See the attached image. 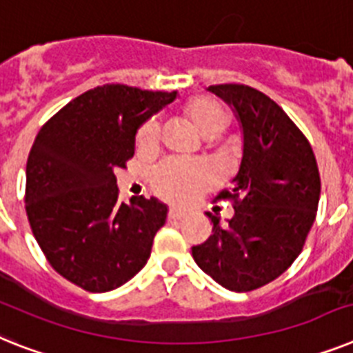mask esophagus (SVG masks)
I'll list each match as a JSON object with an SVG mask.
<instances>
[{"instance_id": "34e87169", "label": "esophagus", "mask_w": 353, "mask_h": 353, "mask_svg": "<svg viewBox=\"0 0 353 353\" xmlns=\"http://www.w3.org/2000/svg\"><path fill=\"white\" fill-rule=\"evenodd\" d=\"M186 215V212H183V210L176 208V206H172L170 212H168V217L174 219V221H179V219H183Z\"/></svg>"}]
</instances>
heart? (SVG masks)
I'll return each mask as SVG.
<instances>
[{
  "label": "heart",
  "instance_id": "heart-1",
  "mask_svg": "<svg viewBox=\"0 0 353 353\" xmlns=\"http://www.w3.org/2000/svg\"><path fill=\"white\" fill-rule=\"evenodd\" d=\"M185 112L192 120L197 131L203 136L221 134L228 125V112L221 103L206 97L192 99L185 105ZM158 120L145 121L138 132V145L150 147L158 141ZM213 172L204 163H190L181 159H167L159 163L152 172L150 185L154 192L174 203H190L206 186L212 185Z\"/></svg>",
  "mask_w": 353,
  "mask_h": 353
}]
</instances>
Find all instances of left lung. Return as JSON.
Returning <instances> with one entry per match:
<instances>
[{
  "label": "left lung",
  "instance_id": "8db88e82",
  "mask_svg": "<svg viewBox=\"0 0 353 353\" xmlns=\"http://www.w3.org/2000/svg\"><path fill=\"white\" fill-rule=\"evenodd\" d=\"M232 105L244 134L233 188L217 199L233 201L226 226L192 248L195 263L230 291H254L289 269L301 253L319 203V170L309 140L280 105L244 84L210 85Z\"/></svg>",
  "mask_w": 353,
  "mask_h": 353
}]
</instances>
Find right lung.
Masks as SVG:
<instances>
[{"label": "right lung", "mask_w": 353, "mask_h": 353, "mask_svg": "<svg viewBox=\"0 0 353 353\" xmlns=\"http://www.w3.org/2000/svg\"><path fill=\"white\" fill-rule=\"evenodd\" d=\"M176 91L105 84L53 114L26 161V215L55 271L90 292L129 282L147 263L167 204L143 195L118 201L114 172L134 156L138 127Z\"/></svg>", "instance_id": "right-lung-1"}]
</instances>
